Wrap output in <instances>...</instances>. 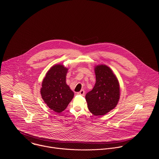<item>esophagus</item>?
<instances>
[{
	"mask_svg": "<svg viewBox=\"0 0 159 159\" xmlns=\"http://www.w3.org/2000/svg\"><path fill=\"white\" fill-rule=\"evenodd\" d=\"M77 94L82 95V96H84V94H85V91H84V89H82V90H80V91H79V92L77 93Z\"/></svg>",
	"mask_w": 159,
	"mask_h": 159,
	"instance_id": "esophagus-1",
	"label": "esophagus"
}]
</instances>
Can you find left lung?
Segmentation results:
<instances>
[{"label":"left lung","instance_id":"1","mask_svg":"<svg viewBox=\"0 0 159 159\" xmlns=\"http://www.w3.org/2000/svg\"><path fill=\"white\" fill-rule=\"evenodd\" d=\"M96 83L85 96L89 110L95 116L104 115L113 109L120 99L118 80L111 70L106 65L94 68Z\"/></svg>","mask_w":159,"mask_h":159}]
</instances>
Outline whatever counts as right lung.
<instances>
[{
	"label": "right lung",
	"mask_w": 159,
	"mask_h": 159,
	"mask_svg": "<svg viewBox=\"0 0 159 159\" xmlns=\"http://www.w3.org/2000/svg\"><path fill=\"white\" fill-rule=\"evenodd\" d=\"M68 70L62 65H55L48 71L42 82L41 97L47 106L56 113L65 110L74 95L66 83Z\"/></svg>",
	"instance_id": "1"
}]
</instances>
